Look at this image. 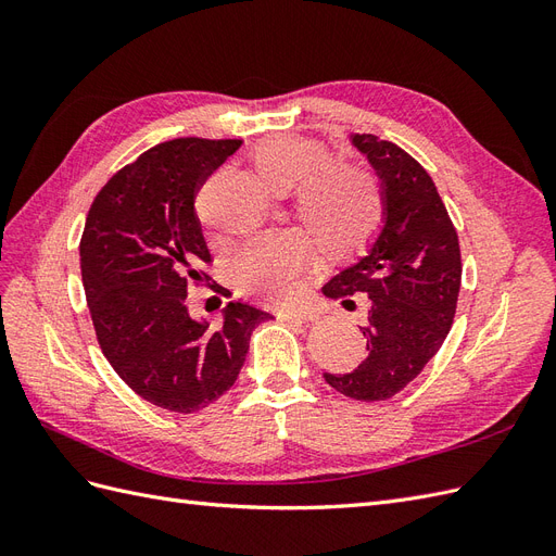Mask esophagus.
Masks as SVG:
<instances>
[{
    "mask_svg": "<svg viewBox=\"0 0 556 556\" xmlns=\"http://www.w3.org/2000/svg\"><path fill=\"white\" fill-rule=\"evenodd\" d=\"M285 319H294V323H315L319 319V313L313 308H288L282 311Z\"/></svg>",
    "mask_w": 556,
    "mask_h": 556,
    "instance_id": "obj_1",
    "label": "esophagus"
}]
</instances>
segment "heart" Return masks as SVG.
<instances>
[{
	"mask_svg": "<svg viewBox=\"0 0 556 556\" xmlns=\"http://www.w3.org/2000/svg\"><path fill=\"white\" fill-rule=\"evenodd\" d=\"M327 150L301 137H274L252 150L257 174L274 188H292L294 208L327 252L362 248L382 217L376 180L350 164H327ZM311 255L299 231H262L250 237L231 264L237 288L268 299L290 296Z\"/></svg>",
	"mask_w": 556,
	"mask_h": 556,
	"instance_id": "obj_1",
	"label": "heart"
}]
</instances>
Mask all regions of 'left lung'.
Wrapping results in <instances>:
<instances>
[{"label": "left lung", "instance_id": "1", "mask_svg": "<svg viewBox=\"0 0 556 556\" xmlns=\"http://www.w3.org/2000/svg\"><path fill=\"white\" fill-rule=\"evenodd\" d=\"M350 143L374 166L380 180L382 225L364 257L323 288L329 299L366 294V357L350 374L325 380L350 399L384 401L413 382L439 352L452 327L462 285L457 229L422 164L392 141L350 134Z\"/></svg>", "mask_w": 556, "mask_h": 556}]
</instances>
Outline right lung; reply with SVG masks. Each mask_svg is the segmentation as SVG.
Segmentation results:
<instances>
[{"instance_id": "right-lung-1", "label": "right lung", "mask_w": 556, "mask_h": 556, "mask_svg": "<svg viewBox=\"0 0 556 556\" xmlns=\"http://www.w3.org/2000/svg\"><path fill=\"white\" fill-rule=\"evenodd\" d=\"M239 139H174L127 164L94 197L80 274L99 348L141 399L197 413L237 382L250 333L271 313L229 301L220 325L194 319L188 288L211 252L194 213L206 178Z\"/></svg>"}]
</instances>
